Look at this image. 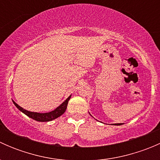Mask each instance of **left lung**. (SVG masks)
Segmentation results:
<instances>
[{
	"instance_id": "obj_1",
	"label": "left lung",
	"mask_w": 160,
	"mask_h": 160,
	"mask_svg": "<svg viewBox=\"0 0 160 160\" xmlns=\"http://www.w3.org/2000/svg\"><path fill=\"white\" fill-rule=\"evenodd\" d=\"M113 125H123V123H118V124H112Z\"/></svg>"
}]
</instances>
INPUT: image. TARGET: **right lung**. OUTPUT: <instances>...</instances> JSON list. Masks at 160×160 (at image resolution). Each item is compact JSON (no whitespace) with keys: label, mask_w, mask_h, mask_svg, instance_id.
Instances as JSON below:
<instances>
[{"label":"right lung","mask_w":160,"mask_h":160,"mask_svg":"<svg viewBox=\"0 0 160 160\" xmlns=\"http://www.w3.org/2000/svg\"><path fill=\"white\" fill-rule=\"evenodd\" d=\"M71 95L65 101L62 103L59 107L56 108L55 110L50 111V112H47V113H38V112H32V111H27L25 109L22 108V107L18 105V104H16L14 101L13 103H14V105L16 106L18 109L19 111H21L22 112H23L24 114H26L28 117L34 119V120L37 121V122H50V121H52L54 119L57 118H59V116L62 115L64 112L66 111V109L67 108V104H68V101L70 99Z\"/></svg>","instance_id":"1"}]
</instances>
